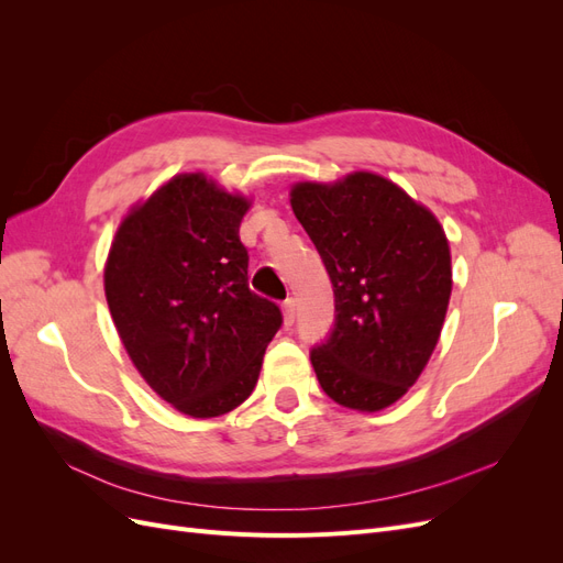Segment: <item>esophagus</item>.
<instances>
[{
  "instance_id": "esophagus-1",
  "label": "esophagus",
  "mask_w": 563,
  "mask_h": 563,
  "mask_svg": "<svg viewBox=\"0 0 563 563\" xmlns=\"http://www.w3.org/2000/svg\"><path fill=\"white\" fill-rule=\"evenodd\" d=\"M282 308H284V323H286V327H291V323L296 321V300L286 298Z\"/></svg>"
}]
</instances>
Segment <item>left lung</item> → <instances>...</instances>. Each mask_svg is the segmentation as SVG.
I'll list each match as a JSON object with an SVG mask.
<instances>
[{
    "label": "left lung",
    "instance_id": "obj_1",
    "mask_svg": "<svg viewBox=\"0 0 563 563\" xmlns=\"http://www.w3.org/2000/svg\"><path fill=\"white\" fill-rule=\"evenodd\" d=\"M291 207L333 284L335 321L310 350L340 406L380 411L406 395L434 352L451 298V253L439 220L376 174L298 183Z\"/></svg>",
    "mask_w": 563,
    "mask_h": 563
}]
</instances>
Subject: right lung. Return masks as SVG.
I'll list each match as a JSON object with an SVG mask.
<instances>
[{
  "label": "right lung",
  "mask_w": 563,
  "mask_h": 563,
  "mask_svg": "<svg viewBox=\"0 0 563 563\" xmlns=\"http://www.w3.org/2000/svg\"><path fill=\"white\" fill-rule=\"evenodd\" d=\"M249 201L201 174L168 180L119 225L106 298L135 368L192 418L240 406L258 383L282 310L249 288Z\"/></svg>",
  "instance_id": "1"
}]
</instances>
